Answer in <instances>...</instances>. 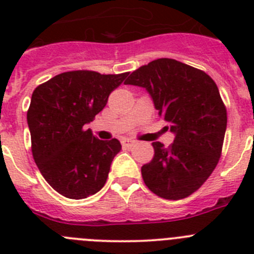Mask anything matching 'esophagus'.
Returning <instances> with one entry per match:
<instances>
[{
    "instance_id": "esophagus-1",
    "label": "esophagus",
    "mask_w": 254,
    "mask_h": 254,
    "mask_svg": "<svg viewBox=\"0 0 254 254\" xmlns=\"http://www.w3.org/2000/svg\"><path fill=\"white\" fill-rule=\"evenodd\" d=\"M136 143V141L131 140V138H123L122 140V145L125 147H132Z\"/></svg>"
}]
</instances>
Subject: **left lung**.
<instances>
[{
  "label": "left lung",
  "mask_w": 254,
  "mask_h": 254,
  "mask_svg": "<svg viewBox=\"0 0 254 254\" xmlns=\"http://www.w3.org/2000/svg\"><path fill=\"white\" fill-rule=\"evenodd\" d=\"M146 89L174 141H155L154 158L141 168L145 185L156 196L182 199L206 182L219 163L226 131V109L207 73L170 58H159L133 71L125 81Z\"/></svg>",
  "instance_id": "obj_1"
}]
</instances>
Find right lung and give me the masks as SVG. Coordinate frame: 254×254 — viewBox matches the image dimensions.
<instances>
[{
	"mask_svg": "<svg viewBox=\"0 0 254 254\" xmlns=\"http://www.w3.org/2000/svg\"><path fill=\"white\" fill-rule=\"evenodd\" d=\"M128 72L100 75L69 71L52 77L33 91L26 120L35 164L52 188L67 198L81 199L104 187L117 138L98 140L90 123Z\"/></svg>",
	"mask_w": 254,
	"mask_h": 254,
	"instance_id": "right-lung-1",
	"label": "right lung"
}]
</instances>
